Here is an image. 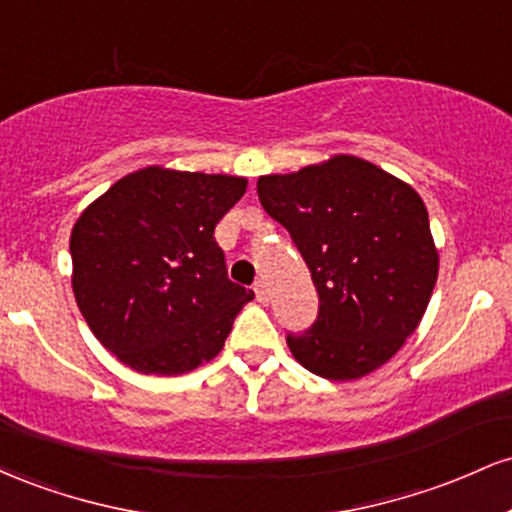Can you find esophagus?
<instances>
[{
  "mask_svg": "<svg viewBox=\"0 0 512 512\" xmlns=\"http://www.w3.org/2000/svg\"><path fill=\"white\" fill-rule=\"evenodd\" d=\"M255 298L260 303L269 301V289H267V284H264V281H257V284H255Z\"/></svg>",
  "mask_w": 512,
  "mask_h": 512,
  "instance_id": "obj_1",
  "label": "esophagus"
}]
</instances>
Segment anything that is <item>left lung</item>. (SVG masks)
Instances as JSON below:
<instances>
[{"label":"left lung","mask_w":512,"mask_h":512,"mask_svg":"<svg viewBox=\"0 0 512 512\" xmlns=\"http://www.w3.org/2000/svg\"><path fill=\"white\" fill-rule=\"evenodd\" d=\"M264 211L291 233L320 296L293 358L327 380L385 366L424 317L438 279L424 199L375 163L337 154L257 180Z\"/></svg>","instance_id":"left-lung-1"}]
</instances>
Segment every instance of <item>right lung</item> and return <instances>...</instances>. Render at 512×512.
Wrapping results in <instances>:
<instances>
[{"instance_id":"obj_1","label":"right lung","mask_w":512,"mask_h":512,"mask_svg":"<svg viewBox=\"0 0 512 512\" xmlns=\"http://www.w3.org/2000/svg\"><path fill=\"white\" fill-rule=\"evenodd\" d=\"M248 180L149 166L81 211L69 238L86 325L142 375H182L223 349L255 293L228 279L216 223Z\"/></svg>"}]
</instances>
